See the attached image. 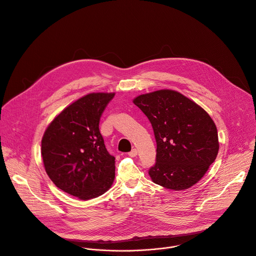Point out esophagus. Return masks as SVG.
<instances>
[{"label":"esophagus","instance_id":"esophagus-1","mask_svg":"<svg viewBox=\"0 0 256 256\" xmlns=\"http://www.w3.org/2000/svg\"><path fill=\"white\" fill-rule=\"evenodd\" d=\"M137 154H138V151H137L136 149H133L131 152H129V154H128V155H129L130 157H136V156H137Z\"/></svg>","mask_w":256,"mask_h":256}]
</instances>
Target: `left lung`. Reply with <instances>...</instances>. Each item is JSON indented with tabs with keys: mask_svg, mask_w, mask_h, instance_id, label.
Wrapping results in <instances>:
<instances>
[{
	"mask_svg": "<svg viewBox=\"0 0 256 256\" xmlns=\"http://www.w3.org/2000/svg\"><path fill=\"white\" fill-rule=\"evenodd\" d=\"M150 120L156 142L152 180L182 190L196 184L214 162L218 149L216 126L208 112L182 93L161 89L134 98Z\"/></svg>",
	"mask_w": 256,
	"mask_h": 256,
	"instance_id": "obj_1",
	"label": "left lung"
}]
</instances>
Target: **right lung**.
I'll list each match as a JSON object with an SVG mask.
<instances>
[{
	"instance_id": "right-lung-1",
	"label": "right lung",
	"mask_w": 256,
	"mask_h": 256,
	"mask_svg": "<svg viewBox=\"0 0 256 256\" xmlns=\"http://www.w3.org/2000/svg\"><path fill=\"white\" fill-rule=\"evenodd\" d=\"M115 93H89L66 107L42 139L46 172L64 192L80 200L106 192L115 178V158L105 148L100 117Z\"/></svg>"
}]
</instances>
